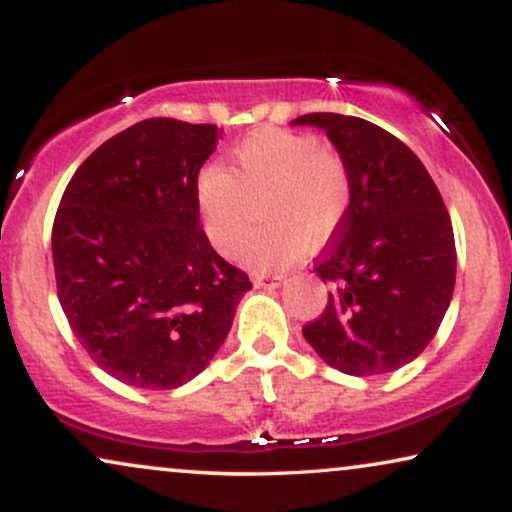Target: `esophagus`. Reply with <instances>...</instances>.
Instances as JSON below:
<instances>
[{
	"label": "esophagus",
	"mask_w": 512,
	"mask_h": 512,
	"mask_svg": "<svg viewBox=\"0 0 512 512\" xmlns=\"http://www.w3.org/2000/svg\"><path fill=\"white\" fill-rule=\"evenodd\" d=\"M251 279H254V286H258V289H263V286H277L279 282H282V275H268V272H254L251 275Z\"/></svg>",
	"instance_id": "obj_1"
}]
</instances>
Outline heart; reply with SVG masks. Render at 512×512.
I'll return each instance as SVG.
<instances>
[{
	"label": "heart",
	"instance_id": "obj_1",
	"mask_svg": "<svg viewBox=\"0 0 512 512\" xmlns=\"http://www.w3.org/2000/svg\"><path fill=\"white\" fill-rule=\"evenodd\" d=\"M233 163V170L207 165L198 177V205L216 249L240 247L254 265L284 263L307 247V237L326 242L345 219L352 200L345 160L310 132L258 130L235 146ZM261 199L266 221L245 238Z\"/></svg>",
	"mask_w": 512,
	"mask_h": 512
}]
</instances>
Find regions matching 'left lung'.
I'll return each mask as SVG.
<instances>
[{"mask_svg":"<svg viewBox=\"0 0 512 512\" xmlns=\"http://www.w3.org/2000/svg\"><path fill=\"white\" fill-rule=\"evenodd\" d=\"M293 123L326 130L352 181L345 219L314 258L328 303L303 335L340 373H391L424 352L452 300L450 214L422 160L380 125L326 111Z\"/></svg>","mask_w":512,"mask_h":512,"instance_id":"8db88e82","label":"left lung"}]
</instances>
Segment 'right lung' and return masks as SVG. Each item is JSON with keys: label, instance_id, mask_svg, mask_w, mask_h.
Returning a JSON list of instances; mask_svg holds the SVG:
<instances>
[{"label": "right lung", "instance_id": "add662e5", "mask_svg": "<svg viewBox=\"0 0 512 512\" xmlns=\"http://www.w3.org/2000/svg\"><path fill=\"white\" fill-rule=\"evenodd\" d=\"M216 125L146 118L90 153L62 193L53 268L90 359L139 389H174L212 361L251 289L200 228L198 172Z\"/></svg>", "mask_w": 512, "mask_h": 512}]
</instances>
